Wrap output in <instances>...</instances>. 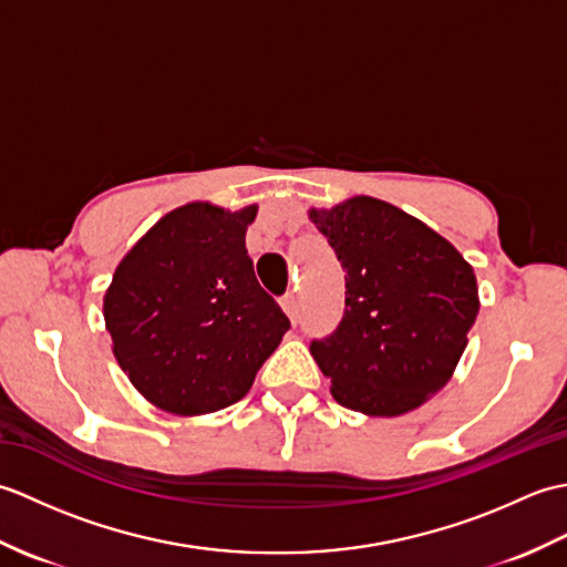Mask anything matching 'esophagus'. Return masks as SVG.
<instances>
[{
	"label": "esophagus",
	"mask_w": 567,
	"mask_h": 567,
	"mask_svg": "<svg viewBox=\"0 0 567 567\" xmlns=\"http://www.w3.org/2000/svg\"><path fill=\"white\" fill-rule=\"evenodd\" d=\"M282 309H285V315L290 317L292 323L299 321V299H297V295H287L282 299Z\"/></svg>",
	"instance_id": "1"
}]
</instances>
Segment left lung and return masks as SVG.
I'll return each instance as SVG.
<instances>
[{
  "instance_id": "obj_1",
  "label": "left lung",
  "mask_w": 567,
  "mask_h": 567,
  "mask_svg": "<svg viewBox=\"0 0 567 567\" xmlns=\"http://www.w3.org/2000/svg\"><path fill=\"white\" fill-rule=\"evenodd\" d=\"M309 219L346 270V309L311 355L333 400L368 416H400L451 380L480 299L470 262L414 216L353 197Z\"/></svg>"
}]
</instances>
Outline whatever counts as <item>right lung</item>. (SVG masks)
Segmentation results:
<instances>
[{"label":"right lung","instance_id":"1","mask_svg":"<svg viewBox=\"0 0 567 567\" xmlns=\"http://www.w3.org/2000/svg\"><path fill=\"white\" fill-rule=\"evenodd\" d=\"M258 207H177L131 248L104 295L114 355L163 412L199 416L246 396L290 319L246 250Z\"/></svg>","mask_w":567,"mask_h":567}]
</instances>
